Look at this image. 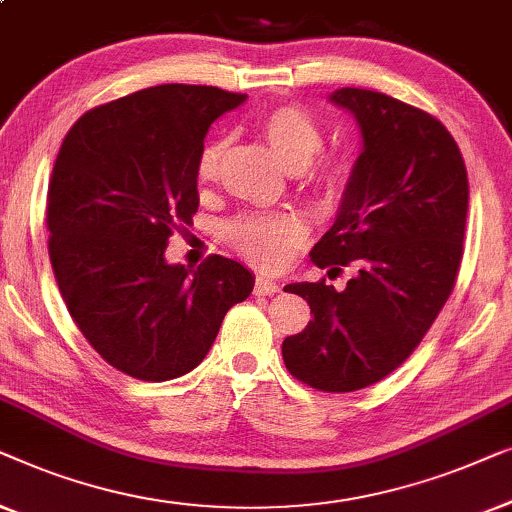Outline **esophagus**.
Masks as SVG:
<instances>
[{"label":"esophagus","mask_w":512,"mask_h":512,"mask_svg":"<svg viewBox=\"0 0 512 512\" xmlns=\"http://www.w3.org/2000/svg\"><path fill=\"white\" fill-rule=\"evenodd\" d=\"M276 292H280V285L278 283H273V280H269V278H264V276H257L255 278V294H276Z\"/></svg>","instance_id":"34e87169"}]
</instances>
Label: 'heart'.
<instances>
[{
	"instance_id": "b5f03b06",
	"label": "heart",
	"mask_w": 512,
	"mask_h": 512,
	"mask_svg": "<svg viewBox=\"0 0 512 512\" xmlns=\"http://www.w3.org/2000/svg\"><path fill=\"white\" fill-rule=\"evenodd\" d=\"M262 134L278 160L283 162V167L292 174L306 171L325 146V136H322L318 122L294 104L276 106L266 113L262 118ZM225 153V139L206 143L197 160V181L201 185L218 178ZM350 176V162H345L343 157H329L308 170V185L315 192L334 199L348 190ZM227 236L248 262L262 266V269H280L304 241L306 222L297 213L250 215V218L229 225Z\"/></svg>"
}]
</instances>
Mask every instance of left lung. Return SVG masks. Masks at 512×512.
Masks as SVG:
<instances>
[{"instance_id":"1","label":"left lung","mask_w":512,"mask_h":512,"mask_svg":"<svg viewBox=\"0 0 512 512\" xmlns=\"http://www.w3.org/2000/svg\"><path fill=\"white\" fill-rule=\"evenodd\" d=\"M329 102L362 132L348 190L311 259L357 276L343 292L292 283L313 320L283 341L287 371L320 392H355L401 366L455 287L469 211V178L441 120L383 92L341 88Z\"/></svg>"}]
</instances>
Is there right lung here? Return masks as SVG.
I'll return each mask as SVG.
<instances>
[{
  "label": "right lung",
  "instance_id": "right-lung-1",
  "mask_svg": "<svg viewBox=\"0 0 512 512\" xmlns=\"http://www.w3.org/2000/svg\"><path fill=\"white\" fill-rule=\"evenodd\" d=\"M246 97L155 85L95 106L64 136L46 199L50 264L76 327L127 376L162 383L192 371L253 292L234 259L211 255L197 269L164 259L199 208L208 127Z\"/></svg>",
  "mask_w": 512,
  "mask_h": 512
}]
</instances>
